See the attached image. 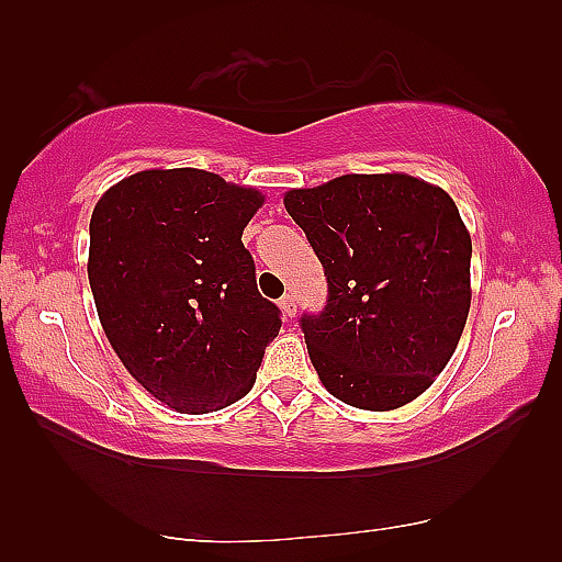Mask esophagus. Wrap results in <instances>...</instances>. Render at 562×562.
I'll return each mask as SVG.
<instances>
[{
  "label": "esophagus",
  "mask_w": 562,
  "mask_h": 562,
  "mask_svg": "<svg viewBox=\"0 0 562 562\" xmlns=\"http://www.w3.org/2000/svg\"><path fill=\"white\" fill-rule=\"evenodd\" d=\"M280 308H282V314L288 316V318H294L296 316V304H294V300H292V294H284L282 300H280Z\"/></svg>",
  "instance_id": "obj_1"
}]
</instances>
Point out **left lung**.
Masks as SVG:
<instances>
[{
	"label": "left lung",
	"instance_id": "obj_1",
	"mask_svg": "<svg viewBox=\"0 0 562 562\" xmlns=\"http://www.w3.org/2000/svg\"><path fill=\"white\" fill-rule=\"evenodd\" d=\"M324 266L328 304L302 316L338 401L396 411L435 384L471 308V234L447 190L408 173H345L284 193Z\"/></svg>",
	"mask_w": 562,
	"mask_h": 562
}]
</instances>
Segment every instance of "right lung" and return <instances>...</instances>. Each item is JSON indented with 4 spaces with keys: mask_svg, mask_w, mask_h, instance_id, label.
Segmentation results:
<instances>
[{
    "mask_svg": "<svg viewBox=\"0 0 562 562\" xmlns=\"http://www.w3.org/2000/svg\"><path fill=\"white\" fill-rule=\"evenodd\" d=\"M266 195L202 169L111 186L89 224V284L111 348L176 413L222 411L254 389L280 312L256 288L241 234Z\"/></svg>",
    "mask_w": 562,
    "mask_h": 562,
    "instance_id": "add662e5",
    "label": "right lung"
}]
</instances>
